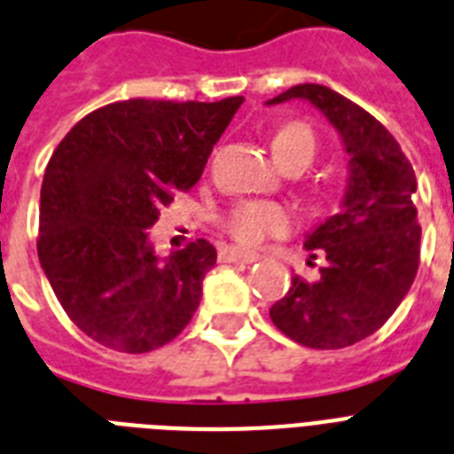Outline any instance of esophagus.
Returning <instances> with one entry per match:
<instances>
[{
    "label": "esophagus",
    "mask_w": 454,
    "mask_h": 454,
    "mask_svg": "<svg viewBox=\"0 0 454 454\" xmlns=\"http://www.w3.org/2000/svg\"><path fill=\"white\" fill-rule=\"evenodd\" d=\"M219 259L223 261V263H254V261H259V254L231 247V249H223V252L219 254Z\"/></svg>",
    "instance_id": "esophagus-1"
}]
</instances>
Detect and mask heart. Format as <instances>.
I'll return each instance as SVG.
<instances>
[{"instance_id": "1", "label": "heart", "mask_w": 454, "mask_h": 454, "mask_svg": "<svg viewBox=\"0 0 454 454\" xmlns=\"http://www.w3.org/2000/svg\"><path fill=\"white\" fill-rule=\"evenodd\" d=\"M315 135L308 125L289 123L272 137V153L282 156H303L308 163L315 156ZM291 226V216L285 207L270 202H245L228 216V231L245 245H259L268 235H282Z\"/></svg>"}]
</instances>
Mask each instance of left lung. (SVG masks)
<instances>
[{
  "label": "left lung",
  "instance_id": "left-lung-1",
  "mask_svg": "<svg viewBox=\"0 0 454 454\" xmlns=\"http://www.w3.org/2000/svg\"><path fill=\"white\" fill-rule=\"evenodd\" d=\"M310 102L335 128L348 153V182L333 216L305 235L310 259L326 263L319 279L294 275L270 308V319L291 340L340 349L380 329L411 291L419 263L418 179L380 121L319 83H301L265 105Z\"/></svg>",
  "mask_w": 454,
  "mask_h": 454
}]
</instances>
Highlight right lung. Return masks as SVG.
<instances>
[{"label": "right lung", "mask_w": 454, "mask_h": 454, "mask_svg": "<svg viewBox=\"0 0 454 454\" xmlns=\"http://www.w3.org/2000/svg\"><path fill=\"white\" fill-rule=\"evenodd\" d=\"M245 98L125 99L88 114L48 160L36 252L62 310L88 338L142 355L182 333L216 249L158 256L149 228L198 184Z\"/></svg>", "instance_id": "right-lung-1"}]
</instances>
